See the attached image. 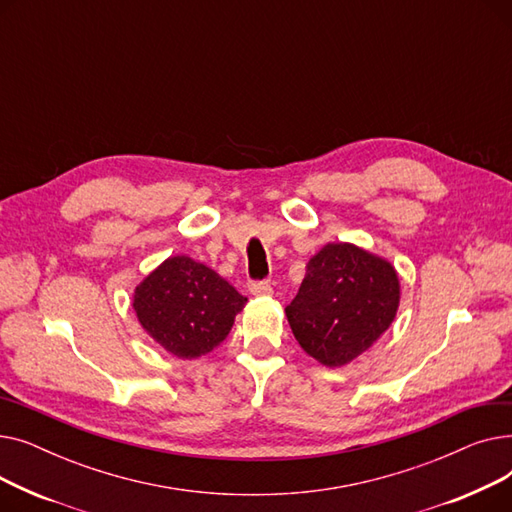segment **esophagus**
Returning a JSON list of instances; mask_svg holds the SVG:
<instances>
[{
	"label": "esophagus",
	"instance_id": "obj_1",
	"mask_svg": "<svg viewBox=\"0 0 512 512\" xmlns=\"http://www.w3.org/2000/svg\"><path fill=\"white\" fill-rule=\"evenodd\" d=\"M249 290H251V294H255V297H270V294H272V286H270V282H265V280L249 282Z\"/></svg>",
	"mask_w": 512,
	"mask_h": 512
}]
</instances>
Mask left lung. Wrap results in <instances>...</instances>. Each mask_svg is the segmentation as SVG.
Wrapping results in <instances>:
<instances>
[{
    "label": "left lung",
    "mask_w": 512,
    "mask_h": 512,
    "mask_svg": "<svg viewBox=\"0 0 512 512\" xmlns=\"http://www.w3.org/2000/svg\"><path fill=\"white\" fill-rule=\"evenodd\" d=\"M394 267L355 245H326L286 307L303 351L328 367L351 363L378 340L398 309Z\"/></svg>",
    "instance_id": "left-lung-1"
}]
</instances>
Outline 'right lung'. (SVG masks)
I'll return each instance as SVG.
<instances>
[{
	"mask_svg": "<svg viewBox=\"0 0 512 512\" xmlns=\"http://www.w3.org/2000/svg\"><path fill=\"white\" fill-rule=\"evenodd\" d=\"M247 299L203 263L170 257L134 292L141 326L178 359H195L218 346Z\"/></svg>",
	"mask_w": 512,
	"mask_h": 512,
	"instance_id": "1",
	"label": "right lung"
}]
</instances>
